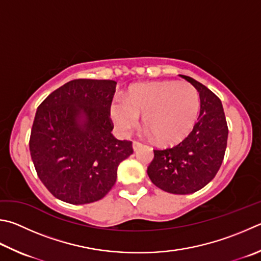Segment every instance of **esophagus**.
<instances>
[{"instance_id":"esophagus-1","label":"esophagus","mask_w":261,"mask_h":261,"mask_svg":"<svg viewBox=\"0 0 261 261\" xmlns=\"http://www.w3.org/2000/svg\"><path fill=\"white\" fill-rule=\"evenodd\" d=\"M141 146H143V144L139 143V141H136L135 140L134 143H132V147H134V150H138Z\"/></svg>"}]
</instances>
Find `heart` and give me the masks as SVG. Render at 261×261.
Wrapping results in <instances>:
<instances>
[{
    "label": "heart",
    "mask_w": 261,
    "mask_h": 261,
    "mask_svg": "<svg viewBox=\"0 0 261 261\" xmlns=\"http://www.w3.org/2000/svg\"><path fill=\"white\" fill-rule=\"evenodd\" d=\"M200 111V96L185 81H163L134 85L125 100L114 102L111 115L122 132L137 125L139 115L160 143H174L192 130Z\"/></svg>",
    "instance_id": "b5f03b06"
}]
</instances>
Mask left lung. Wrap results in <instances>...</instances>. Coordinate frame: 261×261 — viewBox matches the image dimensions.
Masks as SVG:
<instances>
[{"label":"left lung","mask_w":261,"mask_h":261,"mask_svg":"<svg viewBox=\"0 0 261 261\" xmlns=\"http://www.w3.org/2000/svg\"><path fill=\"white\" fill-rule=\"evenodd\" d=\"M181 77L200 93V115L191 134L179 144L154 149L147 173L162 191L185 195L200 191L216 177L225 156L228 126L220 99L196 80Z\"/></svg>","instance_id":"obj_1"}]
</instances>
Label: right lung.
Listing matches in <instances>:
<instances>
[{
	"label": "right lung",
	"mask_w": 261,
	"mask_h": 261,
	"mask_svg": "<svg viewBox=\"0 0 261 261\" xmlns=\"http://www.w3.org/2000/svg\"><path fill=\"white\" fill-rule=\"evenodd\" d=\"M115 88L112 80H73L37 107L31 156L41 181L61 201L101 200L114 186L118 164L134 153L132 141L112 135Z\"/></svg>",
	"instance_id": "right-lung-1"
}]
</instances>
